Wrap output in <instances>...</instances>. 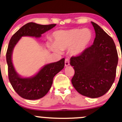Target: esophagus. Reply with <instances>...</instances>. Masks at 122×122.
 <instances>
[{"label": "esophagus", "instance_id": "34e87169", "mask_svg": "<svg viewBox=\"0 0 122 122\" xmlns=\"http://www.w3.org/2000/svg\"><path fill=\"white\" fill-rule=\"evenodd\" d=\"M65 66H68L70 65V59L68 58H66L65 59Z\"/></svg>", "mask_w": 122, "mask_h": 122}]
</instances>
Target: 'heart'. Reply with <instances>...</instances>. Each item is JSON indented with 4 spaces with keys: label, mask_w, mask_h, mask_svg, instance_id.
Returning a JSON list of instances; mask_svg holds the SVG:
<instances>
[{
    "label": "heart",
    "mask_w": 122,
    "mask_h": 122,
    "mask_svg": "<svg viewBox=\"0 0 122 122\" xmlns=\"http://www.w3.org/2000/svg\"><path fill=\"white\" fill-rule=\"evenodd\" d=\"M54 43H49L48 47L53 51L61 52L70 48V53L77 56L83 52L91 43L93 33L88 28L72 29L58 30L53 34Z\"/></svg>",
    "instance_id": "heart-1"
}]
</instances>
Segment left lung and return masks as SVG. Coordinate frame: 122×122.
I'll return each instance as SVG.
<instances>
[{"mask_svg": "<svg viewBox=\"0 0 122 122\" xmlns=\"http://www.w3.org/2000/svg\"><path fill=\"white\" fill-rule=\"evenodd\" d=\"M91 23L96 33L93 44L79 55L71 57L70 63L75 70L71 82L76 91L85 96L97 98L112 85L118 56L113 39L97 24Z\"/></svg>", "mask_w": 122, "mask_h": 122, "instance_id": "obj_1", "label": "left lung"}]
</instances>
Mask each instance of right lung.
Instances as JSON below:
<instances>
[{"label":"right lung","instance_id":"add662e5","mask_svg":"<svg viewBox=\"0 0 122 122\" xmlns=\"http://www.w3.org/2000/svg\"><path fill=\"white\" fill-rule=\"evenodd\" d=\"M56 25V24L43 25L34 22L28 23L20 28L10 40L6 53L8 76L13 89L21 97L27 100H37L43 97L51 87L54 76L64 68L65 58L44 66L34 76L24 78L17 73L12 62L14 48L22 37H40L42 34Z\"/></svg>","mask_w":122,"mask_h":122}]
</instances>
